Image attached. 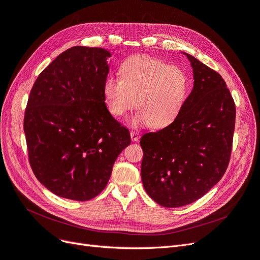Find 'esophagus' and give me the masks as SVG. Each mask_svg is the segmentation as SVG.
<instances>
[{
    "instance_id": "esophagus-1",
    "label": "esophagus",
    "mask_w": 260,
    "mask_h": 260,
    "mask_svg": "<svg viewBox=\"0 0 260 260\" xmlns=\"http://www.w3.org/2000/svg\"><path fill=\"white\" fill-rule=\"evenodd\" d=\"M131 138L133 141H138L139 138H140V134L138 132H135V131H132L131 132Z\"/></svg>"
}]
</instances>
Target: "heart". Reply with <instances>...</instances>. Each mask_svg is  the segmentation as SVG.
I'll return each mask as SVG.
<instances>
[{
    "mask_svg": "<svg viewBox=\"0 0 260 260\" xmlns=\"http://www.w3.org/2000/svg\"><path fill=\"white\" fill-rule=\"evenodd\" d=\"M188 87L187 75L179 67L153 57L134 56L122 63L121 79L106 80L104 96L109 111L116 118L136 106L133 125L162 128L180 113Z\"/></svg>",
    "mask_w": 260,
    "mask_h": 260,
    "instance_id": "heart-1",
    "label": "heart"
}]
</instances>
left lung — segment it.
Segmentation results:
<instances>
[{"mask_svg":"<svg viewBox=\"0 0 260 260\" xmlns=\"http://www.w3.org/2000/svg\"><path fill=\"white\" fill-rule=\"evenodd\" d=\"M186 55L194 83L180 113L169 126L140 139L142 183L164 207L194 202L221 179L236 125V105L221 75Z\"/></svg>","mask_w":260,"mask_h":260,"instance_id":"1","label":"left lung"}]
</instances>
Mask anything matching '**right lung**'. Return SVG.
Segmentation results:
<instances>
[{
    "label": "right lung",
    "mask_w": 260,
    "mask_h": 260,
    "mask_svg": "<svg viewBox=\"0 0 260 260\" xmlns=\"http://www.w3.org/2000/svg\"><path fill=\"white\" fill-rule=\"evenodd\" d=\"M104 48L74 46L40 73L23 119L28 156L38 180L58 197L88 201L102 192L129 132L109 112Z\"/></svg>",
    "instance_id": "1"
}]
</instances>
